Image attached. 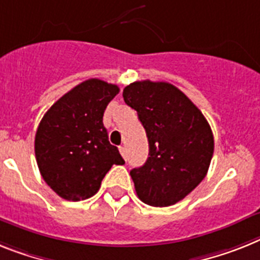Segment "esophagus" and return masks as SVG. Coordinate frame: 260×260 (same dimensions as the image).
<instances>
[{
  "label": "esophagus",
  "instance_id": "34e87169",
  "mask_svg": "<svg viewBox=\"0 0 260 260\" xmlns=\"http://www.w3.org/2000/svg\"><path fill=\"white\" fill-rule=\"evenodd\" d=\"M119 150L120 153H121V156H123L124 158H126V148L124 147V145H121V147H119Z\"/></svg>",
  "mask_w": 260,
  "mask_h": 260
}]
</instances>
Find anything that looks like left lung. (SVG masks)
I'll list each match as a JSON object with an SVG mask.
<instances>
[{
	"label": "left lung",
	"instance_id": "left-lung-1",
	"mask_svg": "<svg viewBox=\"0 0 260 260\" xmlns=\"http://www.w3.org/2000/svg\"><path fill=\"white\" fill-rule=\"evenodd\" d=\"M123 98L137 112L149 143L147 162L131 171L137 197L156 208L177 204L209 171L214 137L208 120L171 83H131Z\"/></svg>",
	"mask_w": 260,
	"mask_h": 260
}]
</instances>
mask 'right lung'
I'll list each match as a JSON object with an SVG mask.
<instances>
[{"mask_svg": "<svg viewBox=\"0 0 260 260\" xmlns=\"http://www.w3.org/2000/svg\"><path fill=\"white\" fill-rule=\"evenodd\" d=\"M119 91L116 84L88 79L64 93L41 120L34 144L37 164L59 197H92L112 165L125 162L103 124L104 111Z\"/></svg>", "mask_w": 260, "mask_h": 260, "instance_id": "right-lung-1", "label": "right lung"}]
</instances>
